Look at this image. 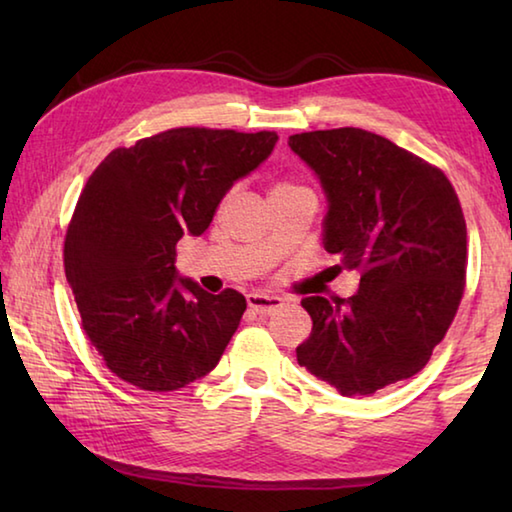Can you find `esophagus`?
<instances>
[{"label":"esophagus","mask_w":512,"mask_h":512,"mask_svg":"<svg viewBox=\"0 0 512 512\" xmlns=\"http://www.w3.org/2000/svg\"><path fill=\"white\" fill-rule=\"evenodd\" d=\"M248 307L257 311V314H273V311L282 309V298L277 296H268V293H248L246 296Z\"/></svg>","instance_id":"1"}]
</instances>
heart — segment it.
Wrapping results in <instances>:
<instances>
[{
    "label": "heart",
    "instance_id": "heart-1",
    "mask_svg": "<svg viewBox=\"0 0 512 512\" xmlns=\"http://www.w3.org/2000/svg\"><path fill=\"white\" fill-rule=\"evenodd\" d=\"M282 187H296V185H291V183H280V185H275V189H282Z\"/></svg>",
    "mask_w": 512,
    "mask_h": 512
}]
</instances>
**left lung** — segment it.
<instances>
[{
	"label": "left lung",
	"mask_w": 512,
	"mask_h": 512,
	"mask_svg": "<svg viewBox=\"0 0 512 512\" xmlns=\"http://www.w3.org/2000/svg\"><path fill=\"white\" fill-rule=\"evenodd\" d=\"M323 183L327 253L361 273L352 298H302L311 316L298 363L345 397L413 377L461 305L467 228L438 167L363 128L289 137Z\"/></svg>",
	"instance_id": "1"
}]
</instances>
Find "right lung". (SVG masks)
Here are the masks:
<instances>
[{"instance_id": "add662e5", "label": "right lung", "mask_w": 512, "mask_h": 512, "mask_svg": "<svg viewBox=\"0 0 512 512\" xmlns=\"http://www.w3.org/2000/svg\"><path fill=\"white\" fill-rule=\"evenodd\" d=\"M275 142L271 131L169 128L92 171L67 225L65 275L85 336L119 379L167 393L216 368L246 298L176 280V244L203 235L225 192Z\"/></svg>"}]
</instances>
